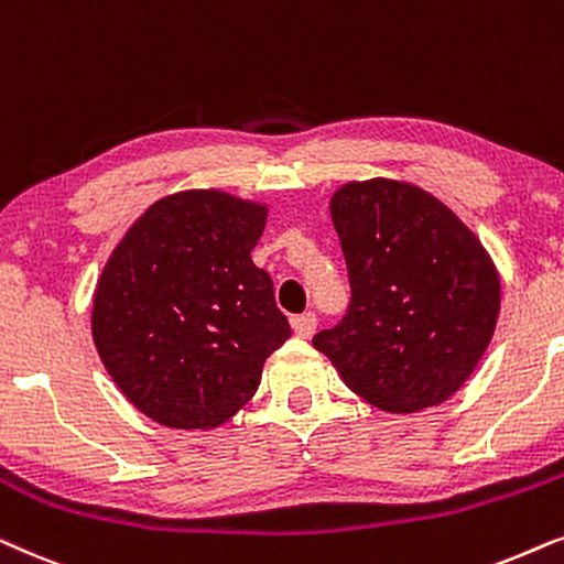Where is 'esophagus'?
Masks as SVG:
<instances>
[{
    "label": "esophagus",
    "mask_w": 564,
    "mask_h": 564,
    "mask_svg": "<svg viewBox=\"0 0 564 564\" xmlns=\"http://www.w3.org/2000/svg\"><path fill=\"white\" fill-rule=\"evenodd\" d=\"M291 327H294V333L299 337H312L314 329H317V314L314 312L299 314V317L291 319Z\"/></svg>",
    "instance_id": "obj_1"
}]
</instances>
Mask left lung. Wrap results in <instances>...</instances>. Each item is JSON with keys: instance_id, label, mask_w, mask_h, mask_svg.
Here are the masks:
<instances>
[{"instance_id": "obj_1", "label": "left lung", "mask_w": 564, "mask_h": 564, "mask_svg": "<svg viewBox=\"0 0 564 564\" xmlns=\"http://www.w3.org/2000/svg\"><path fill=\"white\" fill-rule=\"evenodd\" d=\"M350 275L340 325L312 345L373 408L412 415L477 369L500 314L498 268L479 237L423 187L352 180L329 198Z\"/></svg>"}]
</instances>
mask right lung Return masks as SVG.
Segmentation results:
<instances>
[{
	"mask_svg": "<svg viewBox=\"0 0 564 564\" xmlns=\"http://www.w3.org/2000/svg\"><path fill=\"white\" fill-rule=\"evenodd\" d=\"M268 204L216 187L156 200L110 252L93 340L120 394L154 423L212 431L258 392L291 337L273 281L252 262Z\"/></svg>",
	"mask_w": 564,
	"mask_h": 564,
	"instance_id": "add662e5",
	"label": "right lung"
}]
</instances>
